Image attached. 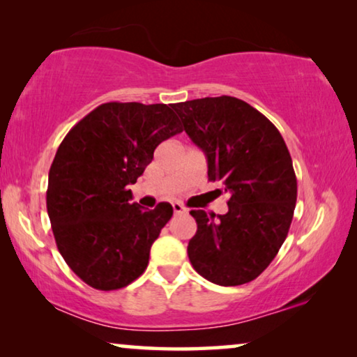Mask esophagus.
Here are the masks:
<instances>
[{
    "mask_svg": "<svg viewBox=\"0 0 357 357\" xmlns=\"http://www.w3.org/2000/svg\"><path fill=\"white\" fill-rule=\"evenodd\" d=\"M173 211H174V215H183V213H185L188 210H185V206L183 204H179V202H174Z\"/></svg>",
    "mask_w": 357,
    "mask_h": 357,
    "instance_id": "esophagus-1",
    "label": "esophagus"
}]
</instances>
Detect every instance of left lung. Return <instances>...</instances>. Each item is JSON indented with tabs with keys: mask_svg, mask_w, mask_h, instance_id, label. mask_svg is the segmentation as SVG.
Listing matches in <instances>:
<instances>
[{
	"mask_svg": "<svg viewBox=\"0 0 357 357\" xmlns=\"http://www.w3.org/2000/svg\"><path fill=\"white\" fill-rule=\"evenodd\" d=\"M184 131L202 149L208 179L229 194L226 215L192 210L197 232L190 264L216 285L257 279L289 234L296 204V176L284 137L266 116L231 96L174 104Z\"/></svg>",
	"mask_w": 357,
	"mask_h": 357,
	"instance_id": "obj_1",
	"label": "left lung"
}]
</instances>
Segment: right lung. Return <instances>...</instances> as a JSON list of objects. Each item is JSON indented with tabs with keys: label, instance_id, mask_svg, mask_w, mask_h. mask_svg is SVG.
<instances>
[{
	"label": "right lung",
	"instance_id": "1",
	"mask_svg": "<svg viewBox=\"0 0 357 357\" xmlns=\"http://www.w3.org/2000/svg\"><path fill=\"white\" fill-rule=\"evenodd\" d=\"M173 105L102 104L57 149L47 179V215L62 258L93 289H123L139 278L152 243L173 216L167 202L142 210L128 189L152 162L155 147L183 131Z\"/></svg>",
	"mask_w": 357,
	"mask_h": 357
}]
</instances>
